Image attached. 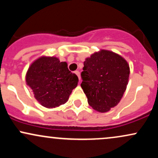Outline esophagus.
<instances>
[{"mask_svg": "<svg viewBox=\"0 0 158 158\" xmlns=\"http://www.w3.org/2000/svg\"><path fill=\"white\" fill-rule=\"evenodd\" d=\"M75 73L77 74V77H79V81H80V80H81V77H80V73H79V71H78V70H77V71H75Z\"/></svg>", "mask_w": 158, "mask_h": 158, "instance_id": "obj_1", "label": "esophagus"}]
</instances>
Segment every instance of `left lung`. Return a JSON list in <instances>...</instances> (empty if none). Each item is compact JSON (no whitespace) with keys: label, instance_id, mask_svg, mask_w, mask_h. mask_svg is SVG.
<instances>
[{"label":"left lung","instance_id":"left-lung-1","mask_svg":"<svg viewBox=\"0 0 158 158\" xmlns=\"http://www.w3.org/2000/svg\"><path fill=\"white\" fill-rule=\"evenodd\" d=\"M129 74V64L116 52L100 50L86 58L81 87L90 106L105 113L117 106L126 91Z\"/></svg>","mask_w":158,"mask_h":158}]
</instances>
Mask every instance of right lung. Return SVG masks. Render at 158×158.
Listing matches in <instances>:
<instances>
[{"instance_id":"add662e5","label":"right lung","mask_w":158,"mask_h":158,"mask_svg":"<svg viewBox=\"0 0 158 158\" xmlns=\"http://www.w3.org/2000/svg\"><path fill=\"white\" fill-rule=\"evenodd\" d=\"M26 83L42 106L52 108L64 104L79 82L68 64L55 56H41L29 67Z\"/></svg>"}]
</instances>
